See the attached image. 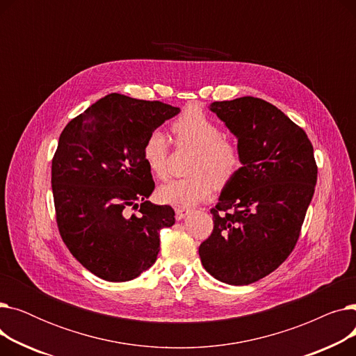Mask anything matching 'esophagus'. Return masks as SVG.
Here are the masks:
<instances>
[{"mask_svg":"<svg viewBox=\"0 0 356 356\" xmlns=\"http://www.w3.org/2000/svg\"><path fill=\"white\" fill-rule=\"evenodd\" d=\"M188 213H189L188 209H184V208H176V219H177V220H181Z\"/></svg>","mask_w":356,"mask_h":356,"instance_id":"1","label":"esophagus"}]
</instances>
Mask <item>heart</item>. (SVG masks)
Masks as SVG:
<instances>
[{
  "instance_id": "b5f03b06",
  "label": "heart",
  "mask_w": 356,
  "mask_h": 356,
  "mask_svg": "<svg viewBox=\"0 0 356 356\" xmlns=\"http://www.w3.org/2000/svg\"><path fill=\"white\" fill-rule=\"evenodd\" d=\"M177 147L195 148L188 177L175 179L160 186L161 202L179 208H189L207 199L213 184L231 181L242 167V149L234 137L223 134L222 127L200 108H188L172 124ZM143 160L154 177L168 176L170 140L161 129L149 133L143 144Z\"/></svg>"
}]
</instances>
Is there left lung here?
Here are the masks:
<instances>
[{
	"mask_svg": "<svg viewBox=\"0 0 356 356\" xmlns=\"http://www.w3.org/2000/svg\"><path fill=\"white\" fill-rule=\"evenodd\" d=\"M242 149V167L223 188L200 261L222 283L247 286L282 266L294 250L317 180L313 145L273 104L242 97L212 102Z\"/></svg>",
	"mask_w": 356,
	"mask_h": 356,
	"instance_id": "8db88e82",
	"label": "left lung"
}]
</instances>
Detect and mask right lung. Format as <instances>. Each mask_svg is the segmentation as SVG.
<instances>
[{
    "label": "right lung",
    "instance_id": "right-lung-1",
    "mask_svg": "<svg viewBox=\"0 0 356 356\" xmlns=\"http://www.w3.org/2000/svg\"><path fill=\"white\" fill-rule=\"evenodd\" d=\"M179 112L160 101L109 93L59 137L51 160L56 222L72 255L106 282H129L152 267L160 231L175 223L172 207L147 200L154 180L141 149L147 136Z\"/></svg>",
    "mask_w": 356,
    "mask_h": 356
}]
</instances>
